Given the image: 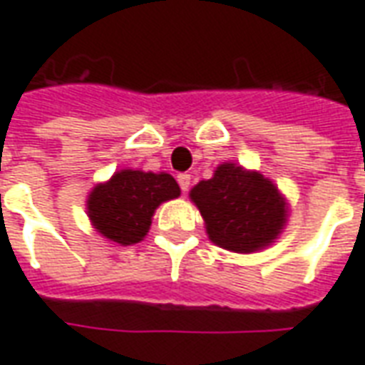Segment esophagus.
I'll use <instances>...</instances> for the list:
<instances>
[{
  "mask_svg": "<svg viewBox=\"0 0 365 365\" xmlns=\"http://www.w3.org/2000/svg\"><path fill=\"white\" fill-rule=\"evenodd\" d=\"M178 185H180V188H182V192H187L188 187H190V175H187V173H180L177 177Z\"/></svg>",
  "mask_w": 365,
  "mask_h": 365,
  "instance_id": "1",
  "label": "esophagus"
}]
</instances>
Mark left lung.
Here are the masks:
<instances>
[{
  "label": "left lung",
  "instance_id": "obj_1",
  "mask_svg": "<svg viewBox=\"0 0 365 365\" xmlns=\"http://www.w3.org/2000/svg\"><path fill=\"white\" fill-rule=\"evenodd\" d=\"M216 245L250 253L269 245L285 224V202L275 185L234 163L220 165L214 177L190 190Z\"/></svg>",
  "mask_w": 365,
  "mask_h": 365
}]
</instances>
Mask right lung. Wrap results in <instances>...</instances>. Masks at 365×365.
Instances as JSON below:
<instances>
[{
  "label": "right lung",
  "instance_id": "add662e5",
  "mask_svg": "<svg viewBox=\"0 0 365 365\" xmlns=\"http://www.w3.org/2000/svg\"><path fill=\"white\" fill-rule=\"evenodd\" d=\"M178 195L177 180L167 173L121 170L92 190L88 216L102 236L115 244L131 245L143 240L155 208Z\"/></svg>",
  "mask_w": 365,
  "mask_h": 365
}]
</instances>
